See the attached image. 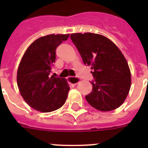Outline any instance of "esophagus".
Wrapping results in <instances>:
<instances>
[{
  "instance_id": "34e87169",
  "label": "esophagus",
  "mask_w": 148,
  "mask_h": 148,
  "mask_svg": "<svg viewBox=\"0 0 148 148\" xmlns=\"http://www.w3.org/2000/svg\"><path fill=\"white\" fill-rule=\"evenodd\" d=\"M67 81L69 83L72 84H73V85H75V84H77L79 82V81H80V78H78V77L70 76L67 78Z\"/></svg>"
}]
</instances>
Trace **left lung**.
Masks as SVG:
<instances>
[{
    "label": "left lung",
    "instance_id": "obj_1",
    "mask_svg": "<svg viewBox=\"0 0 148 148\" xmlns=\"http://www.w3.org/2000/svg\"><path fill=\"white\" fill-rule=\"evenodd\" d=\"M70 38L84 64L92 69V90L85 96L87 102L101 111L118 108L125 101L131 84L125 56L114 43L101 35L73 33Z\"/></svg>",
    "mask_w": 148,
    "mask_h": 148
}]
</instances>
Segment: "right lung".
I'll use <instances>...</instances> for the list:
<instances>
[{"mask_svg":"<svg viewBox=\"0 0 148 148\" xmlns=\"http://www.w3.org/2000/svg\"><path fill=\"white\" fill-rule=\"evenodd\" d=\"M66 35H48L35 40L23 55L18 66L17 82L21 95L35 110L48 113L66 101L70 87L64 78L50 76L56 49Z\"/></svg>","mask_w":148,"mask_h":148,"instance_id":"1","label":"right lung"}]
</instances>
